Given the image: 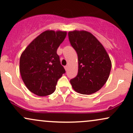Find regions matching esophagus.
Here are the masks:
<instances>
[{
  "mask_svg": "<svg viewBox=\"0 0 133 133\" xmlns=\"http://www.w3.org/2000/svg\"><path fill=\"white\" fill-rule=\"evenodd\" d=\"M64 68H65V71H68V65H65V66L64 67Z\"/></svg>",
  "mask_w": 133,
  "mask_h": 133,
  "instance_id": "esophagus-1",
  "label": "esophagus"
}]
</instances>
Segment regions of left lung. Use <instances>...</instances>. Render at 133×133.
<instances>
[{"instance_id": "1", "label": "left lung", "mask_w": 133, "mask_h": 133, "mask_svg": "<svg viewBox=\"0 0 133 133\" xmlns=\"http://www.w3.org/2000/svg\"><path fill=\"white\" fill-rule=\"evenodd\" d=\"M69 39L78 56V74L70 81L73 89L84 95L98 91L107 82L111 68L109 56L90 32L69 31Z\"/></svg>"}]
</instances>
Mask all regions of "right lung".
Masks as SVG:
<instances>
[{"label":"right lung","mask_w":133,"mask_h":133,"mask_svg":"<svg viewBox=\"0 0 133 133\" xmlns=\"http://www.w3.org/2000/svg\"><path fill=\"white\" fill-rule=\"evenodd\" d=\"M66 31L46 30L33 39L22 52L20 72L24 84L35 95H49L56 90L58 79L65 72L57 49Z\"/></svg>","instance_id":"right-lung-1"}]
</instances>
